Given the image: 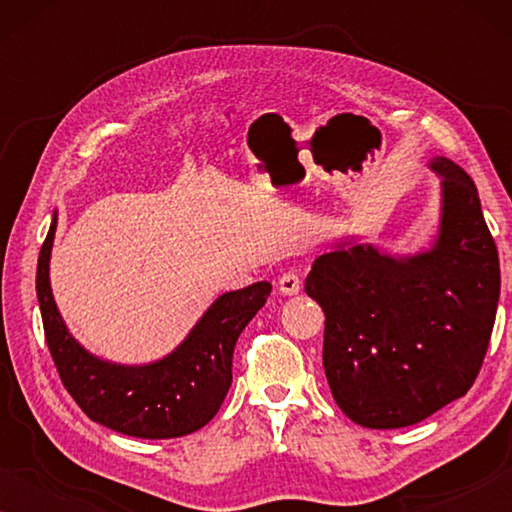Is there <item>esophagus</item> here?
Instances as JSON below:
<instances>
[{"mask_svg":"<svg viewBox=\"0 0 512 512\" xmlns=\"http://www.w3.org/2000/svg\"><path fill=\"white\" fill-rule=\"evenodd\" d=\"M277 289L282 296H296V293L300 291V277L293 270L284 272V275L277 279Z\"/></svg>","mask_w":512,"mask_h":512,"instance_id":"1","label":"esophagus"}]
</instances>
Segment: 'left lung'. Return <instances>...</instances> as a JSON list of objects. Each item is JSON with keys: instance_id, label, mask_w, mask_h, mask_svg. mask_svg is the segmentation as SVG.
Listing matches in <instances>:
<instances>
[{"instance_id": "8db88e82", "label": "left lung", "mask_w": 512, "mask_h": 512, "mask_svg": "<svg viewBox=\"0 0 512 512\" xmlns=\"http://www.w3.org/2000/svg\"><path fill=\"white\" fill-rule=\"evenodd\" d=\"M431 170L443 177V214L429 251L394 258L340 244L305 279L326 314L328 387L368 429L417 424L464 396L492 338L501 270L478 188L443 156Z\"/></svg>"}]
</instances>
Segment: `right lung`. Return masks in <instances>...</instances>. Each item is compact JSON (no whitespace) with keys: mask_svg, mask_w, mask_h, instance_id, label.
Returning <instances> with one entry per match:
<instances>
[{"mask_svg":"<svg viewBox=\"0 0 512 512\" xmlns=\"http://www.w3.org/2000/svg\"><path fill=\"white\" fill-rule=\"evenodd\" d=\"M55 216L37 265V298L46 345L69 396L111 431L132 438L165 440L198 431L219 412L233 382V352L244 326L268 300L272 284L223 293L170 356L149 366H118L88 354L55 307L48 261Z\"/></svg>","mask_w":512,"mask_h":512,"instance_id":"add662e5","label":"right lung"}]
</instances>
